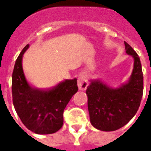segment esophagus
Here are the masks:
<instances>
[{"label": "esophagus", "mask_w": 151, "mask_h": 151, "mask_svg": "<svg viewBox=\"0 0 151 151\" xmlns=\"http://www.w3.org/2000/svg\"><path fill=\"white\" fill-rule=\"evenodd\" d=\"M88 86V80H87V77L85 73H81L78 77V86L79 90L81 91H85L86 87Z\"/></svg>", "instance_id": "1"}]
</instances>
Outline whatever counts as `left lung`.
<instances>
[{
	"label": "left lung",
	"mask_w": 151,
	"mask_h": 151,
	"mask_svg": "<svg viewBox=\"0 0 151 151\" xmlns=\"http://www.w3.org/2000/svg\"><path fill=\"white\" fill-rule=\"evenodd\" d=\"M126 53L133 58L129 78L119 87H111L101 80H91L86 89L91 123L101 131H115L124 126L139 108L143 95L142 64L136 52L124 42Z\"/></svg>",
	"instance_id": "left-lung-1"
}]
</instances>
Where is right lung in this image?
Returning a JSON list of instances; mask_svg holds the SVG:
<instances>
[{"instance_id": "1", "label": "right lung", "mask_w": 151, "mask_h": 151, "mask_svg": "<svg viewBox=\"0 0 151 151\" xmlns=\"http://www.w3.org/2000/svg\"><path fill=\"white\" fill-rule=\"evenodd\" d=\"M27 44L16 60L12 75V95L15 111L28 129L37 134H51L63 125V112L78 91L77 78L66 79L51 89L35 87L28 82L22 68Z\"/></svg>"}]
</instances>
